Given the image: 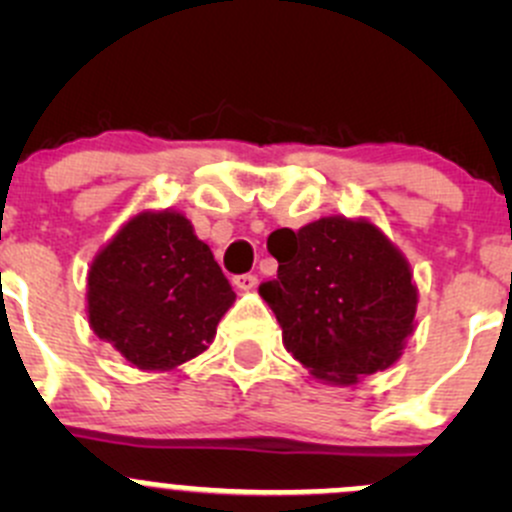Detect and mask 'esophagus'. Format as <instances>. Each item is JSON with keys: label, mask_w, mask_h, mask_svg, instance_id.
I'll use <instances>...</instances> for the list:
<instances>
[{"label": "esophagus", "mask_w": 512, "mask_h": 512, "mask_svg": "<svg viewBox=\"0 0 512 512\" xmlns=\"http://www.w3.org/2000/svg\"><path fill=\"white\" fill-rule=\"evenodd\" d=\"M232 285H235L237 289H242V292H250V289L257 287V275H237L235 280H232Z\"/></svg>", "instance_id": "34e87169"}]
</instances>
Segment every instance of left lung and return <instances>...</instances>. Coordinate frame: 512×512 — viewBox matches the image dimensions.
<instances>
[{
	"instance_id": "8db88e82",
	"label": "left lung",
	"mask_w": 512,
	"mask_h": 512,
	"mask_svg": "<svg viewBox=\"0 0 512 512\" xmlns=\"http://www.w3.org/2000/svg\"><path fill=\"white\" fill-rule=\"evenodd\" d=\"M267 247L280 267L260 297L314 379L354 386L399 361L416 327L418 289L404 252L371 220L329 215L297 232L282 227Z\"/></svg>"
}]
</instances>
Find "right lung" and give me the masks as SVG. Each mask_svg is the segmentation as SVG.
<instances>
[{
    "label": "right lung",
    "mask_w": 512,
    "mask_h": 512,
    "mask_svg": "<svg viewBox=\"0 0 512 512\" xmlns=\"http://www.w3.org/2000/svg\"><path fill=\"white\" fill-rule=\"evenodd\" d=\"M232 302L213 252L178 210L133 215L86 277L91 329L141 371H173L203 354Z\"/></svg>",
    "instance_id": "right-lung-1"
}]
</instances>
